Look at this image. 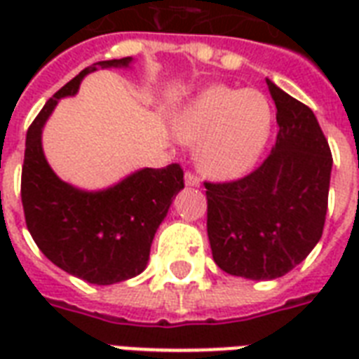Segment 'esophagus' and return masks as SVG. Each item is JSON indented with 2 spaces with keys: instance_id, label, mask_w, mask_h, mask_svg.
I'll return each mask as SVG.
<instances>
[{
  "instance_id": "esophagus-1",
  "label": "esophagus",
  "mask_w": 359,
  "mask_h": 359,
  "mask_svg": "<svg viewBox=\"0 0 359 359\" xmlns=\"http://www.w3.org/2000/svg\"><path fill=\"white\" fill-rule=\"evenodd\" d=\"M184 182H186V186H191V188H197V186H201V180L197 179L194 173H186L184 175Z\"/></svg>"
}]
</instances>
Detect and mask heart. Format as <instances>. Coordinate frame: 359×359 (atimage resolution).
<instances>
[{"instance_id":"obj_1","label":"heart","mask_w":359,"mask_h":359,"mask_svg":"<svg viewBox=\"0 0 359 359\" xmlns=\"http://www.w3.org/2000/svg\"><path fill=\"white\" fill-rule=\"evenodd\" d=\"M272 104L257 89L210 86L175 115L180 140L196 145V162L219 180L248 173L272 134Z\"/></svg>"}]
</instances>
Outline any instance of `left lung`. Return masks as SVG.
Returning <instances> with one entry per match:
<instances>
[{"instance_id":"1","label":"left lung","mask_w":359,"mask_h":359,"mask_svg":"<svg viewBox=\"0 0 359 359\" xmlns=\"http://www.w3.org/2000/svg\"><path fill=\"white\" fill-rule=\"evenodd\" d=\"M278 108L270 156L244 179L205 182L207 233L224 272L276 279L306 259L323 236L332 152L311 109L266 80Z\"/></svg>"}]
</instances>
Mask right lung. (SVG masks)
Returning <instances> with one entry per match:
<instances>
[{
  "instance_id": "obj_1",
  "label": "right lung",
  "mask_w": 359,
  "mask_h": 359,
  "mask_svg": "<svg viewBox=\"0 0 359 359\" xmlns=\"http://www.w3.org/2000/svg\"><path fill=\"white\" fill-rule=\"evenodd\" d=\"M132 63V57L111 59L81 70L44 104L25 135L22 205L27 229L55 266L93 285L121 283L145 270L152 238L184 188V173L179 163L143 168L104 190H81L53 173L42 151V128L87 74Z\"/></svg>"
}]
</instances>
